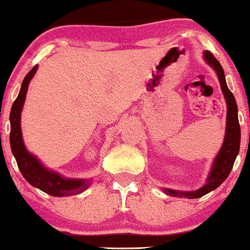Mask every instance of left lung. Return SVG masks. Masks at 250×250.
Here are the masks:
<instances>
[{
  "mask_svg": "<svg viewBox=\"0 0 250 250\" xmlns=\"http://www.w3.org/2000/svg\"><path fill=\"white\" fill-rule=\"evenodd\" d=\"M204 58L209 66H212L216 72V76L220 81V86L222 93L225 95V100L227 104V121H226V134H225V140L222 143L220 151L218 152L216 157L213 162L212 169L209 171L207 182L204 186L195 191H176L170 190V188H164V192L171 197L178 198H188V199H194V198H200L209 192L219 188L225 180L227 179L230 170L233 169L234 162L240 150V141H241V130H240L239 117H237V106L235 98L233 93L228 88L226 79H225L224 68L220 62L215 59L209 51L204 52Z\"/></svg>",
  "mask_w": 250,
  "mask_h": 250,
  "instance_id": "1",
  "label": "left lung"
}]
</instances>
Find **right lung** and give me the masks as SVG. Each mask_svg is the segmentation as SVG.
Here are the masks:
<instances>
[{
	"label": "right lung",
	"instance_id": "add662e5",
	"mask_svg": "<svg viewBox=\"0 0 250 250\" xmlns=\"http://www.w3.org/2000/svg\"><path fill=\"white\" fill-rule=\"evenodd\" d=\"M38 66L36 65L24 78L21 91L16 100L14 101L10 112V146L16 159L21 173L29 184L39 188L45 193L53 197H67L79 194L88 188L91 180L64 178L59 173L53 172L44 167L37 157L31 155L24 146L22 131H21V113L30 80L35 76Z\"/></svg>",
	"mask_w": 250,
	"mask_h": 250
}]
</instances>
